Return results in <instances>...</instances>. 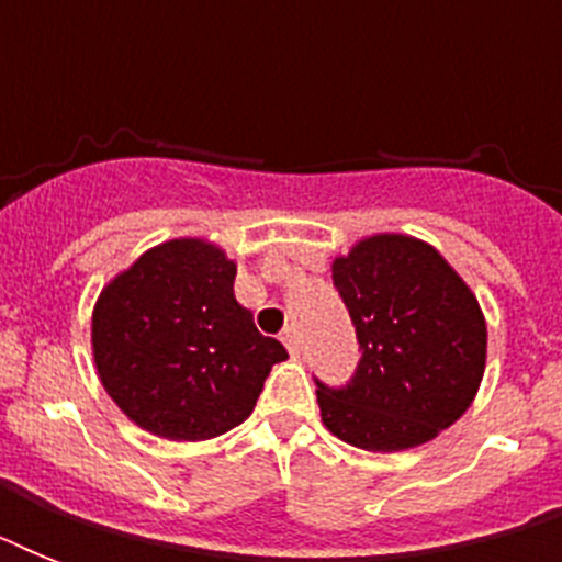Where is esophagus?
<instances>
[{"mask_svg":"<svg viewBox=\"0 0 562 562\" xmlns=\"http://www.w3.org/2000/svg\"><path fill=\"white\" fill-rule=\"evenodd\" d=\"M280 338H282V344L289 347L291 356H297V352H300V335H297V329H294V326H285Z\"/></svg>","mask_w":562,"mask_h":562,"instance_id":"34e87169","label":"esophagus"}]
</instances>
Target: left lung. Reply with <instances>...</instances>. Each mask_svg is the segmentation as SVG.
I'll list each match as a JSON object with an SVG mask.
<instances>
[{
  "label": "left lung",
  "mask_w": 562,
  "mask_h": 562,
  "mask_svg": "<svg viewBox=\"0 0 562 562\" xmlns=\"http://www.w3.org/2000/svg\"><path fill=\"white\" fill-rule=\"evenodd\" d=\"M359 338L344 387L317 382L324 426L368 452H402L449 428L479 393L487 324L470 285L419 238H361L333 262Z\"/></svg>",
  "instance_id": "1"
}]
</instances>
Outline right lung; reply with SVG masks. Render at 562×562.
<instances>
[{
    "label": "right lung",
    "instance_id": "1",
    "mask_svg": "<svg viewBox=\"0 0 562 562\" xmlns=\"http://www.w3.org/2000/svg\"><path fill=\"white\" fill-rule=\"evenodd\" d=\"M236 262L203 238L145 250L92 308L104 391L136 426L169 440H210L245 423L277 361L233 294Z\"/></svg>",
    "mask_w": 562,
    "mask_h": 562
}]
</instances>
